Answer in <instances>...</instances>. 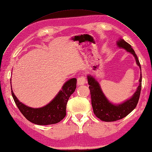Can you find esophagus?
Listing matches in <instances>:
<instances>
[{"label":"esophagus","instance_id":"34e87169","mask_svg":"<svg viewBox=\"0 0 152 152\" xmlns=\"http://www.w3.org/2000/svg\"><path fill=\"white\" fill-rule=\"evenodd\" d=\"M86 83V78L84 76H80L77 78V83L78 86H81V85H84Z\"/></svg>","mask_w":152,"mask_h":152}]
</instances>
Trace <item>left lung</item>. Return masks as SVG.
Returning <instances> with one entry per match:
<instances>
[{
    "label": "left lung",
    "mask_w": 152,
    "mask_h": 152,
    "mask_svg": "<svg viewBox=\"0 0 152 152\" xmlns=\"http://www.w3.org/2000/svg\"><path fill=\"white\" fill-rule=\"evenodd\" d=\"M116 43L118 48L125 50L134 56L136 63L140 69V77L138 81L139 85L133 96L122 103L115 104L110 102L108 99L105 97L99 83L96 79L91 75L87 76L94 114L101 121L105 122L116 121L122 119V118L129 114L137 106L142 88L141 66L134 50L130 44L124 41L122 38L118 39Z\"/></svg>",
    "instance_id": "1"
}]
</instances>
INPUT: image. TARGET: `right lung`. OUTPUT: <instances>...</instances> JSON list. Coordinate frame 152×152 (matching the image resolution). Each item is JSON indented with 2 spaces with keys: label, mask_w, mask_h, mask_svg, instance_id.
Here are the masks:
<instances>
[{
  "label": "right lung",
  "mask_w": 152,
  "mask_h": 152,
  "mask_svg": "<svg viewBox=\"0 0 152 152\" xmlns=\"http://www.w3.org/2000/svg\"><path fill=\"white\" fill-rule=\"evenodd\" d=\"M76 78L68 80L51 102L39 108H32L19 101L12 91V86L11 92L17 107L28 121L37 125H47L58 123L66 116V104L76 88Z\"/></svg>",
  "instance_id": "add662e5"
}]
</instances>
